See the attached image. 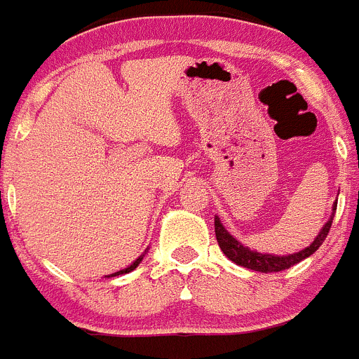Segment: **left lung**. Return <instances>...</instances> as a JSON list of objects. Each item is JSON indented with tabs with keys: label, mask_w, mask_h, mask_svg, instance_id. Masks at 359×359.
I'll return each mask as SVG.
<instances>
[{
	"label": "left lung",
	"mask_w": 359,
	"mask_h": 359,
	"mask_svg": "<svg viewBox=\"0 0 359 359\" xmlns=\"http://www.w3.org/2000/svg\"><path fill=\"white\" fill-rule=\"evenodd\" d=\"M334 210H337V203L333 205V214L330 216L326 225L323 226L319 236L316 237V241H313L308 248L297 251V253H292V255L276 257V255H269V253H259V251L248 250V248L243 246L236 237H232L229 232H226V229L221 225V221L217 216L214 217V230H216V239H217V244H219L221 251H223V253L232 260V262H236L237 266L259 271V273H278V271H285L289 269V267L296 266V264H299L301 260L313 255V253L319 250L320 244L324 243V239H326L327 233H330Z\"/></svg>",
	"instance_id": "8db88e82"
}]
</instances>
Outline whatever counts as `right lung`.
Returning <instances> with one entry per match:
<instances>
[{"instance_id":"right-lung-1","label":"right lung","mask_w":359,"mask_h":359,"mask_svg":"<svg viewBox=\"0 0 359 359\" xmlns=\"http://www.w3.org/2000/svg\"><path fill=\"white\" fill-rule=\"evenodd\" d=\"M142 259H143V255H142V257H138V259L134 260V262L130 264L129 267H126V269H122V271H118V273L111 274V276H118V274H126V273H130V271H134V269H136V267H138V264L142 262Z\"/></svg>"}]
</instances>
